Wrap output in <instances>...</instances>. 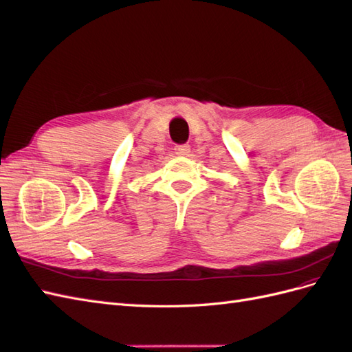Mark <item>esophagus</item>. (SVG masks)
<instances>
[{
	"label": "esophagus",
	"instance_id": "esophagus-1",
	"mask_svg": "<svg viewBox=\"0 0 352 352\" xmlns=\"http://www.w3.org/2000/svg\"><path fill=\"white\" fill-rule=\"evenodd\" d=\"M175 155L178 156H188L190 153V146L188 144H179V146H175Z\"/></svg>",
	"mask_w": 352,
	"mask_h": 352
}]
</instances>
